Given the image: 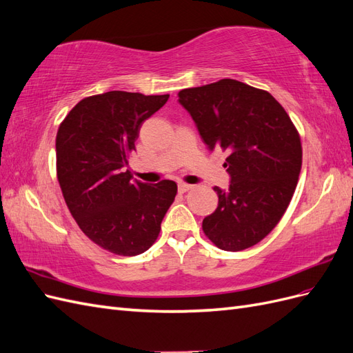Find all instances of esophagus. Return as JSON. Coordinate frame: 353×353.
Wrapping results in <instances>:
<instances>
[{
	"label": "esophagus",
	"instance_id": "1",
	"mask_svg": "<svg viewBox=\"0 0 353 353\" xmlns=\"http://www.w3.org/2000/svg\"><path fill=\"white\" fill-rule=\"evenodd\" d=\"M191 188H193V185L187 184V183H179V184H178V190L181 191V193H185V191H188V190H191Z\"/></svg>",
	"mask_w": 353,
	"mask_h": 353
}]
</instances>
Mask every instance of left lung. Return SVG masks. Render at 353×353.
Masks as SVG:
<instances>
[{"label":"left lung","instance_id":"1","mask_svg":"<svg viewBox=\"0 0 353 353\" xmlns=\"http://www.w3.org/2000/svg\"><path fill=\"white\" fill-rule=\"evenodd\" d=\"M209 150L228 152L230 187L213 190L218 208L203 219L209 240L227 252L258 244L290 203L302 168V144L290 117L270 92L221 79L178 92Z\"/></svg>","mask_w":353,"mask_h":353}]
</instances>
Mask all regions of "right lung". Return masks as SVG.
Listing matches in <instances>:
<instances>
[{"instance_id":"obj_1","label":"right lung","mask_w":353,"mask_h":353,"mask_svg":"<svg viewBox=\"0 0 353 353\" xmlns=\"http://www.w3.org/2000/svg\"><path fill=\"white\" fill-rule=\"evenodd\" d=\"M165 95L109 91L81 100L56 137L63 197L85 236L121 256L144 253L156 241L176 184L132 179L125 168L140 128L163 108Z\"/></svg>"}]
</instances>
